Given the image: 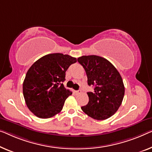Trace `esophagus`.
I'll return each mask as SVG.
<instances>
[{
  "instance_id": "obj_1",
  "label": "esophagus",
  "mask_w": 152,
  "mask_h": 152,
  "mask_svg": "<svg viewBox=\"0 0 152 152\" xmlns=\"http://www.w3.org/2000/svg\"><path fill=\"white\" fill-rule=\"evenodd\" d=\"M82 91H81V90H78V91H76V94H80Z\"/></svg>"
}]
</instances>
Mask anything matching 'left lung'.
Wrapping results in <instances>:
<instances>
[{
  "instance_id": "obj_1",
  "label": "left lung",
  "mask_w": 152,
  "mask_h": 152,
  "mask_svg": "<svg viewBox=\"0 0 152 152\" xmlns=\"http://www.w3.org/2000/svg\"><path fill=\"white\" fill-rule=\"evenodd\" d=\"M78 62L85 69L89 86V102L81 107L88 116L97 120L109 118L119 109L123 101L125 87L121 76L111 63L96 55L82 56Z\"/></svg>"
}]
</instances>
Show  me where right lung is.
Instances as JSON below:
<instances>
[{"instance_id":"add662e5","label":"right lung","mask_w":152,"mask_h":152,"mask_svg":"<svg viewBox=\"0 0 152 152\" xmlns=\"http://www.w3.org/2000/svg\"><path fill=\"white\" fill-rule=\"evenodd\" d=\"M76 58L53 53L38 59L28 69L23 83L27 107L39 118L47 119L61 111L65 99L72 92L63 83L65 72Z\"/></svg>"}]
</instances>
